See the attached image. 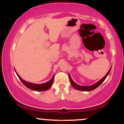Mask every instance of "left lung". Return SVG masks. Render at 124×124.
I'll use <instances>...</instances> for the list:
<instances>
[{"mask_svg":"<svg viewBox=\"0 0 124 124\" xmlns=\"http://www.w3.org/2000/svg\"><path fill=\"white\" fill-rule=\"evenodd\" d=\"M111 70V68L109 70V71H108V72H107V74H106V76H104V77H103V78H102V79L100 80V81H98V82H97L96 83H95V84L92 85H91V86H80L76 84V83H74V82H73V80H72V78H71V77H70V74H69V78H70V82H71V85L73 87H74L77 90H80V91H93V90H94L95 89H96L97 87H98V86H99L101 83H102V82L104 81V80L106 79V77H107V76H108V74H109L110 73V71Z\"/></svg>","mask_w":124,"mask_h":124,"instance_id":"left-lung-1","label":"left lung"}]
</instances>
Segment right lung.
Listing matches in <instances>:
<instances>
[{
	"instance_id": "1",
	"label": "right lung",
	"mask_w": 124,
	"mask_h": 124,
	"mask_svg": "<svg viewBox=\"0 0 124 124\" xmlns=\"http://www.w3.org/2000/svg\"><path fill=\"white\" fill-rule=\"evenodd\" d=\"M18 78H20V80H21V82L23 83V85L24 86H26L27 88H29L33 90V91H44L46 90H48L50 87H51L53 83V80H54V76H53L52 79L49 81V82H47L46 83H44V84H40V85H36V84H33V83H29V82H27L26 81L23 80L18 74Z\"/></svg>"
}]
</instances>
